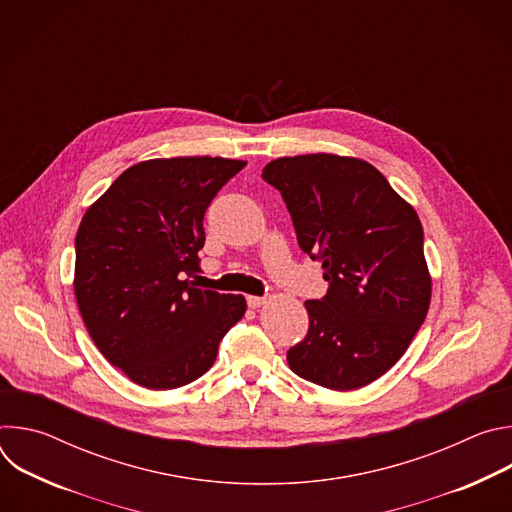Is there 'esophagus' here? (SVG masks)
<instances>
[{
  "label": "esophagus",
  "mask_w": 512,
  "mask_h": 512,
  "mask_svg": "<svg viewBox=\"0 0 512 512\" xmlns=\"http://www.w3.org/2000/svg\"><path fill=\"white\" fill-rule=\"evenodd\" d=\"M267 300L265 298H261V296H247V304H249V308H261L263 304H265Z\"/></svg>",
  "instance_id": "1"
}]
</instances>
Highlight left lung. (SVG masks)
Masks as SVG:
<instances>
[{
  "label": "left lung",
  "mask_w": 512,
  "mask_h": 512,
  "mask_svg": "<svg viewBox=\"0 0 512 512\" xmlns=\"http://www.w3.org/2000/svg\"><path fill=\"white\" fill-rule=\"evenodd\" d=\"M261 178L277 188L298 243L328 281L308 300L310 328L289 369L334 391L377 381L423 324L431 277L419 216L369 162L334 154L279 158Z\"/></svg>",
  "instance_id": "1"
}]
</instances>
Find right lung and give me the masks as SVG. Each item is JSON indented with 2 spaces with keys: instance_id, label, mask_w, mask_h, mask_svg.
Listing matches in <instances>:
<instances>
[{
  "instance_id": "right-lung-1",
  "label": "right lung",
  "mask_w": 512,
  "mask_h": 512,
  "mask_svg": "<svg viewBox=\"0 0 512 512\" xmlns=\"http://www.w3.org/2000/svg\"><path fill=\"white\" fill-rule=\"evenodd\" d=\"M245 166L210 156L139 162L85 212L77 304L101 354L135 385L166 391L196 381L245 316L243 296L186 279L200 271L208 204Z\"/></svg>"
}]
</instances>
